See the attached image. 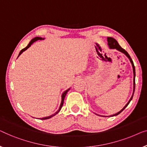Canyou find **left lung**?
Wrapping results in <instances>:
<instances>
[{
	"instance_id": "obj_1",
	"label": "left lung",
	"mask_w": 147,
	"mask_h": 147,
	"mask_svg": "<svg viewBox=\"0 0 147 147\" xmlns=\"http://www.w3.org/2000/svg\"><path fill=\"white\" fill-rule=\"evenodd\" d=\"M107 41H108V45H109V48H110L111 49H117V51H120V52H121V53H123V54H125V55L127 56L128 58H129V59L130 60V61H131V63L132 64V67H133V74H134V76H133V94H132V96L131 97V98H130V100H129V102L127 103V105H126L121 110L119 111V112H118L117 113H116V114L109 116V117H114V116H117V115H118L119 114H120V113H121L122 111H123L124 109H125L126 107L128 106V105L129 104L130 102H131V100H132V98H133L134 92H135V66H134V63H133V60L131 59V57H130V55H129V53H128L127 51L125 50V49H123L121 46H120V45H119V43H118L117 41L116 40L115 38H112V37H107ZM102 117H103V116H102ZM104 117H106V116H104Z\"/></svg>"
}]
</instances>
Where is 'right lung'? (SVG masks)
Returning <instances> with one entry per match:
<instances>
[{
    "instance_id": "add662e5",
    "label": "right lung",
    "mask_w": 147,
    "mask_h": 147,
    "mask_svg": "<svg viewBox=\"0 0 147 147\" xmlns=\"http://www.w3.org/2000/svg\"><path fill=\"white\" fill-rule=\"evenodd\" d=\"M43 39H45V38H41V37H38V36H36V37H35V38H32L31 40L30 41V42L28 43V45H27V46H26L25 48L24 49H22L21 51H20V53H19V55H18V57H19V56L21 55V54L24 52V51H25L26 49H28V48H29V47L31 46V45L32 44L33 42H34L35 41H36V40H43ZM70 90V88H69V89H67V90H65V92H63V94H62V98H61V105H60V107H59V110H58L57 112H56L55 114H53V115H51V116H49V117H44V118H40V120H45V119H50V118H51V117H54V116L55 115H56L60 111H61V108H62V107H63V103H64V100H65V96H66V94H67V93L68 92V91H69V90Z\"/></svg>"
}]
</instances>
